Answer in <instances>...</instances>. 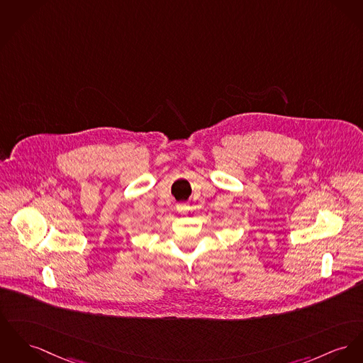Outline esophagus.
Segmentation results:
<instances>
[{"label":"esophagus","instance_id":"1","mask_svg":"<svg viewBox=\"0 0 363 363\" xmlns=\"http://www.w3.org/2000/svg\"><path fill=\"white\" fill-rule=\"evenodd\" d=\"M177 209H179V212H180V213H187V212H189V206H187V205H184V203H183V205H179V206H177Z\"/></svg>","mask_w":363,"mask_h":363}]
</instances>
